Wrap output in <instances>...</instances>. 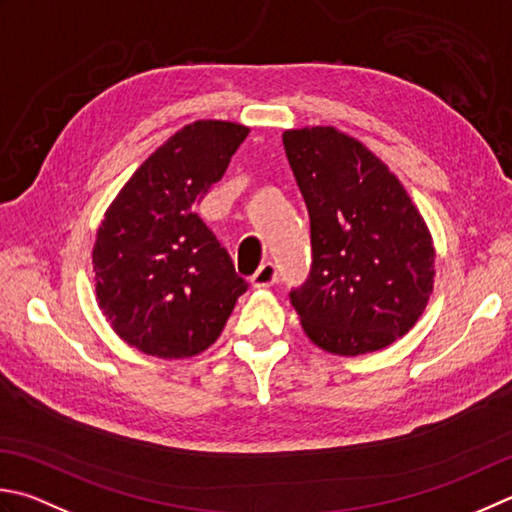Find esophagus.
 Returning a JSON list of instances; mask_svg holds the SVG:
<instances>
[{
  "label": "esophagus",
  "mask_w": 512,
  "mask_h": 512,
  "mask_svg": "<svg viewBox=\"0 0 512 512\" xmlns=\"http://www.w3.org/2000/svg\"><path fill=\"white\" fill-rule=\"evenodd\" d=\"M277 282V268L273 262H264L257 268V273L250 277V284L253 288H268Z\"/></svg>",
  "instance_id": "1"
}]
</instances>
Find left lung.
I'll use <instances>...</instances> for the list:
<instances>
[{
    "mask_svg": "<svg viewBox=\"0 0 512 512\" xmlns=\"http://www.w3.org/2000/svg\"><path fill=\"white\" fill-rule=\"evenodd\" d=\"M310 217L313 264L290 290L304 333L326 353H375L404 337L433 295L435 248L402 182L333 126L286 130Z\"/></svg>",
    "mask_w": 512,
    "mask_h": 512,
    "instance_id": "obj_1",
    "label": "left lung"
}]
</instances>
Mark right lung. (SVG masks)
Instances as JSON below:
<instances>
[{
  "mask_svg": "<svg viewBox=\"0 0 512 512\" xmlns=\"http://www.w3.org/2000/svg\"><path fill=\"white\" fill-rule=\"evenodd\" d=\"M250 128L199 119L159 146L108 206L93 248L95 295L128 346L184 359L217 342L246 279L195 213Z\"/></svg>",
  "mask_w": 512,
  "mask_h": 512,
  "instance_id": "obj_1",
  "label": "right lung"
}]
</instances>
